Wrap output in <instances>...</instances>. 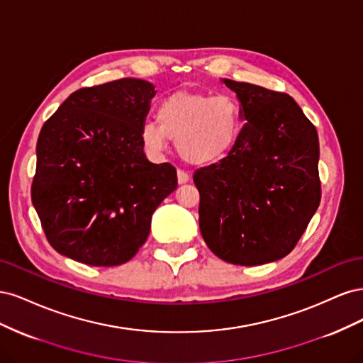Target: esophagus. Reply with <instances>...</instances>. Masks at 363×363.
<instances>
[{"instance_id": "obj_1", "label": "esophagus", "mask_w": 363, "mask_h": 363, "mask_svg": "<svg viewBox=\"0 0 363 363\" xmlns=\"http://www.w3.org/2000/svg\"><path fill=\"white\" fill-rule=\"evenodd\" d=\"M177 182H179L180 184L188 183V182H189V174L186 172V171H183V169H179V171H177Z\"/></svg>"}]
</instances>
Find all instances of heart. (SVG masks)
Listing matches in <instances>:
<instances>
[{"label":"heart","mask_w":363,"mask_h":363,"mask_svg":"<svg viewBox=\"0 0 363 363\" xmlns=\"http://www.w3.org/2000/svg\"><path fill=\"white\" fill-rule=\"evenodd\" d=\"M155 121L140 127V139L152 152H163L168 142L177 144L183 160L208 167L225 160L242 135L244 113L230 94L175 92L159 104Z\"/></svg>","instance_id":"obj_1"}]
</instances>
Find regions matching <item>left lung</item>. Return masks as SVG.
I'll list each match as a JSON object with an SVG mask.
<instances>
[{
  "instance_id": "1",
  "label": "left lung",
  "mask_w": 363,
  "mask_h": 363,
  "mask_svg": "<svg viewBox=\"0 0 363 363\" xmlns=\"http://www.w3.org/2000/svg\"><path fill=\"white\" fill-rule=\"evenodd\" d=\"M223 82L247 124L232 155L194 172L200 232L224 262L263 265L289 255L320 206V142L288 94Z\"/></svg>"
}]
</instances>
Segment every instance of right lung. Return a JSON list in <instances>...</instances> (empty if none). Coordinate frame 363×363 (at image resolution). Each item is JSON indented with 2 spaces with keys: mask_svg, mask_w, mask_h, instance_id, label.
Instances as JSON below:
<instances>
[{
  "mask_svg": "<svg viewBox=\"0 0 363 363\" xmlns=\"http://www.w3.org/2000/svg\"><path fill=\"white\" fill-rule=\"evenodd\" d=\"M155 95L139 79L82 87L43 124L31 201L62 256L123 265L145 244L152 212L177 189V171L151 163L140 139Z\"/></svg>",
  "mask_w": 363,
  "mask_h": 363,
  "instance_id": "add662e5",
  "label": "right lung"
}]
</instances>
